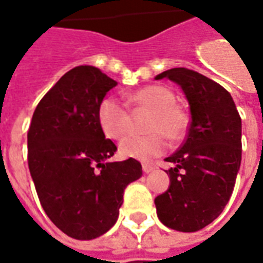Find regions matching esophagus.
<instances>
[{
  "label": "esophagus",
  "instance_id": "1",
  "mask_svg": "<svg viewBox=\"0 0 263 263\" xmlns=\"http://www.w3.org/2000/svg\"><path fill=\"white\" fill-rule=\"evenodd\" d=\"M142 171L145 172V173H149V172L154 171V165H151V163H143Z\"/></svg>",
  "mask_w": 263,
  "mask_h": 263
}]
</instances>
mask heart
I'll return each mask as SVG.
<instances>
[{
  "label": "heart",
  "mask_w": 263,
  "mask_h": 263,
  "mask_svg": "<svg viewBox=\"0 0 263 263\" xmlns=\"http://www.w3.org/2000/svg\"><path fill=\"white\" fill-rule=\"evenodd\" d=\"M128 104L138 111H149L141 137H128L120 145L121 154L139 160L152 159L167 149V138L180 142L187 134L190 117L187 109L176 103L171 88L160 84L141 87L128 96ZM98 125L105 137L111 139L124 138L131 128V115L124 104L114 97H105L98 104Z\"/></svg>",
  "instance_id": "b5f03b06"
}]
</instances>
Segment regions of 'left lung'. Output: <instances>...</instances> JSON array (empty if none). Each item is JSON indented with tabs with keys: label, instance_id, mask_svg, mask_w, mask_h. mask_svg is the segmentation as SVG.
Here are the masks:
<instances>
[{
	"label": "left lung",
	"instance_id": "1",
	"mask_svg": "<svg viewBox=\"0 0 263 263\" xmlns=\"http://www.w3.org/2000/svg\"><path fill=\"white\" fill-rule=\"evenodd\" d=\"M177 83L192 121L182 146L166 158L171 186L155 198L159 220L172 230L196 232L222 213L241 165V117L231 94L194 70H166L156 79Z\"/></svg>",
	"mask_w": 263,
	"mask_h": 263
}]
</instances>
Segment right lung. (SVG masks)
<instances>
[{
	"mask_svg": "<svg viewBox=\"0 0 263 263\" xmlns=\"http://www.w3.org/2000/svg\"><path fill=\"white\" fill-rule=\"evenodd\" d=\"M115 86L97 67L77 66L43 96L28 129V166L39 201L74 239L108 231L124 190L142 176L134 158L109 162L117 146L98 125V104Z\"/></svg>",
	"mask_w": 263,
	"mask_h": 263,
	"instance_id": "right-lung-1",
	"label": "right lung"
}]
</instances>
